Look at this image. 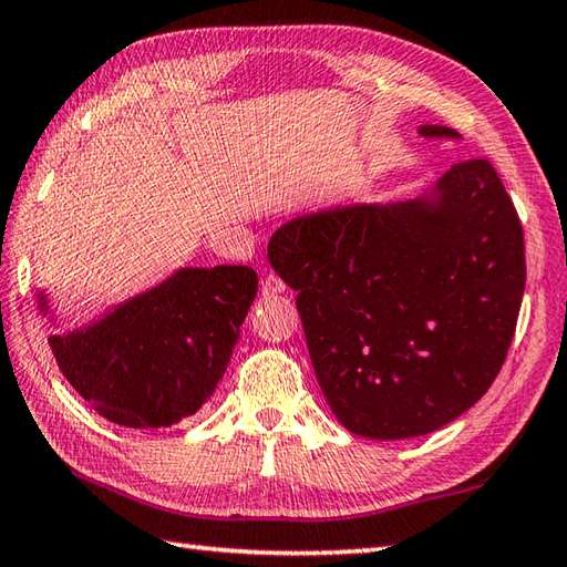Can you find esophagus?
<instances>
[{
    "instance_id": "esophagus-1",
    "label": "esophagus",
    "mask_w": 567,
    "mask_h": 567,
    "mask_svg": "<svg viewBox=\"0 0 567 567\" xmlns=\"http://www.w3.org/2000/svg\"><path fill=\"white\" fill-rule=\"evenodd\" d=\"M286 291V284L279 279V276L276 274H267L264 276V281H261V293L264 296H276V293H284Z\"/></svg>"
}]
</instances>
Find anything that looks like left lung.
Wrapping results in <instances>:
<instances>
[{
  "mask_svg": "<svg viewBox=\"0 0 567 567\" xmlns=\"http://www.w3.org/2000/svg\"><path fill=\"white\" fill-rule=\"evenodd\" d=\"M422 137H461L422 125ZM318 383L351 434L395 442L473 408L517 327L524 230L487 159L456 162L430 192L388 206L308 213L271 235Z\"/></svg>",
  "mask_w": 567,
  "mask_h": 567,
  "instance_id": "obj_1",
  "label": "left lung"
}]
</instances>
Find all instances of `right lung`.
Segmentation results:
<instances>
[{
	"label": "right lung",
	"mask_w": 567,
	"mask_h": 567,
	"mask_svg": "<svg viewBox=\"0 0 567 567\" xmlns=\"http://www.w3.org/2000/svg\"><path fill=\"white\" fill-rule=\"evenodd\" d=\"M257 284L249 267H184L48 344L70 385L109 422L172 426L198 412L223 379ZM38 310L53 322L43 291Z\"/></svg>",
	"instance_id": "obj_1"
}]
</instances>
